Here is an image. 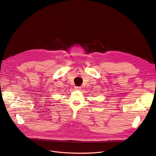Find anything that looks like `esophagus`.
Here are the masks:
<instances>
[{
  "label": "esophagus",
  "mask_w": 156,
  "mask_h": 156,
  "mask_svg": "<svg viewBox=\"0 0 156 156\" xmlns=\"http://www.w3.org/2000/svg\"><path fill=\"white\" fill-rule=\"evenodd\" d=\"M75 89H76V90H80V89L81 88V87H75Z\"/></svg>",
  "instance_id": "1"
}]
</instances>
